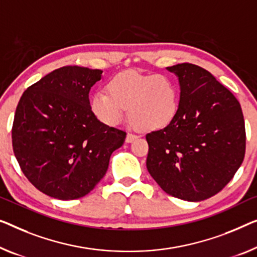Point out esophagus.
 <instances>
[{
    "label": "esophagus",
    "instance_id": "esophagus-1",
    "mask_svg": "<svg viewBox=\"0 0 257 257\" xmlns=\"http://www.w3.org/2000/svg\"><path fill=\"white\" fill-rule=\"evenodd\" d=\"M137 136L135 134H132V133H128L127 136H125V143H132L134 140H136Z\"/></svg>",
    "mask_w": 257,
    "mask_h": 257
}]
</instances>
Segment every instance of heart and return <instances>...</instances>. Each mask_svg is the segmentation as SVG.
Masks as SVG:
<instances>
[{
    "label": "heart",
    "mask_w": 257,
    "mask_h": 257,
    "mask_svg": "<svg viewBox=\"0 0 257 257\" xmlns=\"http://www.w3.org/2000/svg\"><path fill=\"white\" fill-rule=\"evenodd\" d=\"M108 91L99 90L91 98L92 112L105 124L120 123L128 107L135 124L148 132L167 127L177 116L179 91L166 76L127 70L109 80Z\"/></svg>",
    "instance_id": "1"
}]
</instances>
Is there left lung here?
I'll use <instances>...</instances> for the list:
<instances>
[{
  "mask_svg": "<svg viewBox=\"0 0 257 257\" xmlns=\"http://www.w3.org/2000/svg\"><path fill=\"white\" fill-rule=\"evenodd\" d=\"M177 76V116L147 135V167L164 191L189 202L213 196L243 162L246 132L241 106L226 87L198 66L166 68Z\"/></svg>",
  "mask_w": 257,
  "mask_h": 257,
  "instance_id": "1",
  "label": "left lung"
}]
</instances>
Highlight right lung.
I'll use <instances>...</instances> for the list:
<instances>
[{
  "instance_id": "add662e5",
  "label": "right lung",
  "mask_w": 257,
  "mask_h": 257,
  "mask_svg": "<svg viewBox=\"0 0 257 257\" xmlns=\"http://www.w3.org/2000/svg\"><path fill=\"white\" fill-rule=\"evenodd\" d=\"M102 70L62 67L31 85L19 100L13 148L23 173L57 200L85 196L104 178L109 158L125 139L91 109V87Z\"/></svg>"
}]
</instances>
